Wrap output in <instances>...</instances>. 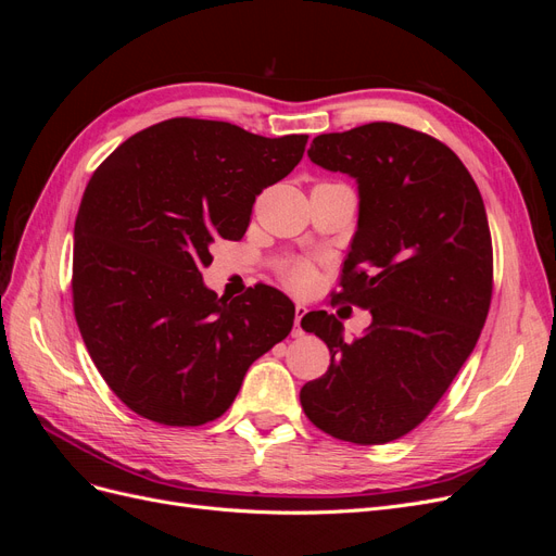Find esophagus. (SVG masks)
I'll return each instance as SVG.
<instances>
[{
    "label": "esophagus",
    "instance_id": "obj_1",
    "mask_svg": "<svg viewBox=\"0 0 556 556\" xmlns=\"http://www.w3.org/2000/svg\"><path fill=\"white\" fill-rule=\"evenodd\" d=\"M308 313V308L304 304H296L294 308V336H301L304 331H301V317H304Z\"/></svg>",
    "mask_w": 556,
    "mask_h": 556
}]
</instances>
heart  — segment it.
<instances>
[{
    "mask_svg": "<svg viewBox=\"0 0 556 556\" xmlns=\"http://www.w3.org/2000/svg\"><path fill=\"white\" fill-rule=\"evenodd\" d=\"M313 280V268L308 264H296L290 271V282L294 288H308Z\"/></svg>",
    "mask_w": 556,
    "mask_h": 556,
    "instance_id": "obj_1",
    "label": "heart"
}]
</instances>
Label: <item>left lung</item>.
<instances>
[{
  "mask_svg": "<svg viewBox=\"0 0 556 556\" xmlns=\"http://www.w3.org/2000/svg\"><path fill=\"white\" fill-rule=\"evenodd\" d=\"M308 157L357 182L359 215L341 292L368 308L352 343L327 311L301 327L329 348L301 387L315 427L357 445L415 429L473 352L492 299V239L476 180L447 146L394 123L319 134Z\"/></svg>",
  "mask_w": 556,
  "mask_h": 556,
  "instance_id": "8db88e82",
  "label": "left lung"
}]
</instances>
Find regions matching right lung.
I'll use <instances>...</instances> for the list:
<instances>
[{"label":"right lung","mask_w":556,"mask_h":556,"mask_svg":"<svg viewBox=\"0 0 556 556\" xmlns=\"http://www.w3.org/2000/svg\"><path fill=\"white\" fill-rule=\"evenodd\" d=\"M306 141L174 117L92 174L74 227V313L97 371L137 415L211 422L290 333V296L257 285L241 301L217 299L201 268L217 237H243L255 197L294 169Z\"/></svg>","instance_id":"1"}]
</instances>
